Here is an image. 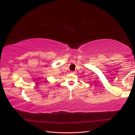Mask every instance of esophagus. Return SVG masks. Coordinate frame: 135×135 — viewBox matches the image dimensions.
Instances as JSON below:
<instances>
[{"mask_svg":"<svg viewBox=\"0 0 135 135\" xmlns=\"http://www.w3.org/2000/svg\"><path fill=\"white\" fill-rule=\"evenodd\" d=\"M71 73L72 74H76V71H72L71 72Z\"/></svg>","mask_w":135,"mask_h":135,"instance_id":"obj_1","label":"esophagus"}]
</instances>
